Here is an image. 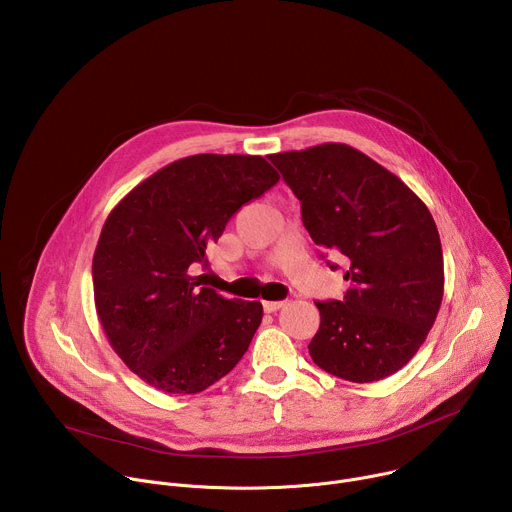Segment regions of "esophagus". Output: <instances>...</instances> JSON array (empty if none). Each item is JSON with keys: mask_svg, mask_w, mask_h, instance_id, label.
Instances as JSON below:
<instances>
[{"mask_svg": "<svg viewBox=\"0 0 512 512\" xmlns=\"http://www.w3.org/2000/svg\"><path fill=\"white\" fill-rule=\"evenodd\" d=\"M283 306H285V302H263V310H265L267 314L277 312V310H281Z\"/></svg>", "mask_w": 512, "mask_h": 512, "instance_id": "1", "label": "esophagus"}]
</instances>
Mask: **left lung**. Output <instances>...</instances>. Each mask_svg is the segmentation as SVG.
<instances>
[{
    "label": "left lung",
    "mask_w": 512,
    "mask_h": 512,
    "mask_svg": "<svg viewBox=\"0 0 512 512\" xmlns=\"http://www.w3.org/2000/svg\"><path fill=\"white\" fill-rule=\"evenodd\" d=\"M269 160L300 198L314 243L348 265L344 300L316 302L312 360L352 383L397 373L425 342L444 298L442 241L431 212L395 174L346 143Z\"/></svg>",
    "instance_id": "obj_1"
}]
</instances>
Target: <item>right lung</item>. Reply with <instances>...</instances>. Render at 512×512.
<instances>
[{"instance_id":"1","label":"right lung","mask_w":512,"mask_h":512,"mask_svg":"<svg viewBox=\"0 0 512 512\" xmlns=\"http://www.w3.org/2000/svg\"><path fill=\"white\" fill-rule=\"evenodd\" d=\"M277 180L261 156L198 154L158 170L111 210L93 257L95 306L141 381L192 395L243 358L263 306L200 287L190 267H206V247L231 216Z\"/></svg>"}]
</instances>
